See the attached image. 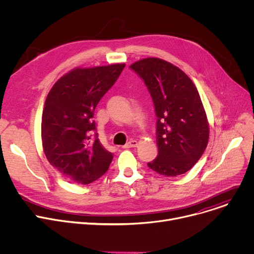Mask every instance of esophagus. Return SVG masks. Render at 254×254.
I'll return each mask as SVG.
<instances>
[{"mask_svg":"<svg viewBox=\"0 0 254 254\" xmlns=\"http://www.w3.org/2000/svg\"><path fill=\"white\" fill-rule=\"evenodd\" d=\"M137 140H134V139H131V140H129L125 145H124V147L125 148H128V147H135V146H137Z\"/></svg>","mask_w":254,"mask_h":254,"instance_id":"esophagus-1","label":"esophagus"}]
</instances>
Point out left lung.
Segmentation results:
<instances>
[{"instance_id":"left-lung-1","label":"left lung","mask_w":254,"mask_h":254,"mask_svg":"<svg viewBox=\"0 0 254 254\" xmlns=\"http://www.w3.org/2000/svg\"><path fill=\"white\" fill-rule=\"evenodd\" d=\"M144 82L157 116L158 156L147 166L164 176L189 171L203 155L209 125L196 86L177 66L148 57L130 65Z\"/></svg>"}]
</instances>
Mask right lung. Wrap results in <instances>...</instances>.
<instances>
[{
	"label": "right lung",
	"instance_id": "right-lung-1",
	"mask_svg": "<svg viewBox=\"0 0 254 254\" xmlns=\"http://www.w3.org/2000/svg\"><path fill=\"white\" fill-rule=\"evenodd\" d=\"M124 64L74 68L47 95L42 116V142L51 165L70 183L88 185L106 173L113 154L97 138L95 108L118 80Z\"/></svg>",
	"mask_w": 254,
	"mask_h": 254
}]
</instances>
